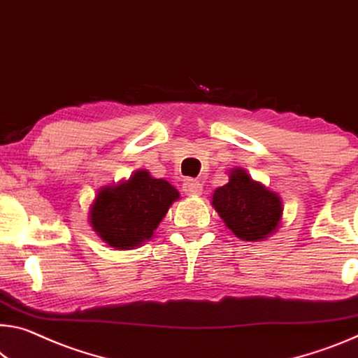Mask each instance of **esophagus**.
Segmentation results:
<instances>
[{
	"label": "esophagus",
	"mask_w": 358,
	"mask_h": 358,
	"mask_svg": "<svg viewBox=\"0 0 358 358\" xmlns=\"http://www.w3.org/2000/svg\"><path fill=\"white\" fill-rule=\"evenodd\" d=\"M183 191L189 196H197L202 192V183L194 178H186L183 181Z\"/></svg>",
	"instance_id": "obj_1"
}]
</instances>
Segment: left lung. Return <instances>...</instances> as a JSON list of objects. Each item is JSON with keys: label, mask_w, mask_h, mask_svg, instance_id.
Returning <instances> with one entry per match:
<instances>
[{"label": "left lung", "mask_w": 358, "mask_h": 358, "mask_svg": "<svg viewBox=\"0 0 358 358\" xmlns=\"http://www.w3.org/2000/svg\"><path fill=\"white\" fill-rule=\"evenodd\" d=\"M213 207L226 226L242 241H261L275 231L282 218V202L275 192L236 169L229 181L213 192Z\"/></svg>", "instance_id": "obj_1"}]
</instances>
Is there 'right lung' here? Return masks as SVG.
I'll list each match as a JSON object with an SVG mask.
<instances>
[{
    "mask_svg": "<svg viewBox=\"0 0 358 358\" xmlns=\"http://www.w3.org/2000/svg\"><path fill=\"white\" fill-rule=\"evenodd\" d=\"M178 197V191L169 181L138 170L126 183L99 192L90 208V224L101 241L129 250L152 237Z\"/></svg>",
    "mask_w": 358,
    "mask_h": 358,
    "instance_id": "right-lung-1",
    "label": "right lung"
}]
</instances>
